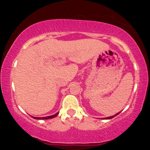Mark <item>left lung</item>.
Wrapping results in <instances>:
<instances>
[{
	"label": "left lung",
	"mask_w": 150,
	"mask_h": 150,
	"mask_svg": "<svg viewBox=\"0 0 150 150\" xmlns=\"http://www.w3.org/2000/svg\"><path fill=\"white\" fill-rule=\"evenodd\" d=\"M120 113V112H118V113H116V114H115V115H113V116H110V117H106V118H104V119H111V118H113V117H115V116H117V115H118V114H119V113Z\"/></svg>",
	"instance_id": "1"
}]
</instances>
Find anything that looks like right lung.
<instances>
[{
  "label": "right lung",
  "mask_w": 150,
  "mask_h": 150,
  "mask_svg": "<svg viewBox=\"0 0 150 150\" xmlns=\"http://www.w3.org/2000/svg\"><path fill=\"white\" fill-rule=\"evenodd\" d=\"M58 113L59 112H57L56 113H55L54 115H51V116H46V117H33L34 118H35V119H37V120H46V119H50V118H55L56 116H58Z\"/></svg>",
  "instance_id": "obj_1"
}]
</instances>
